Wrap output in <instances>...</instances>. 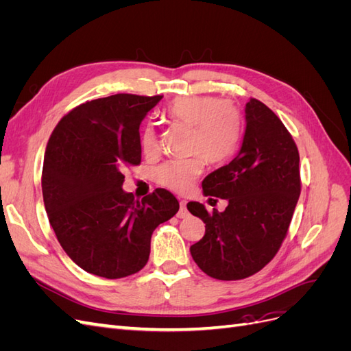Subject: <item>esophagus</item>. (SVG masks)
I'll return each instance as SVG.
<instances>
[{"instance_id":"34e87169","label":"esophagus","mask_w":351,"mask_h":351,"mask_svg":"<svg viewBox=\"0 0 351 351\" xmlns=\"http://www.w3.org/2000/svg\"><path fill=\"white\" fill-rule=\"evenodd\" d=\"M186 205H187L186 200H180V210H178V214H177L178 218H186L189 215V210H187Z\"/></svg>"}]
</instances>
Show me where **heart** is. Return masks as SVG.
<instances>
[{"label": "heart", "instance_id": "heart-1", "mask_svg": "<svg viewBox=\"0 0 351 351\" xmlns=\"http://www.w3.org/2000/svg\"><path fill=\"white\" fill-rule=\"evenodd\" d=\"M173 121L190 125V146L202 152L212 164H222L236 154L241 139V115L230 101L214 97L184 95L176 98L165 110ZM141 146L146 155L158 151V137L154 125H146L141 133ZM204 171L200 155L187 159H173L156 169L159 184L186 193Z\"/></svg>", "mask_w": 351, "mask_h": 351}]
</instances>
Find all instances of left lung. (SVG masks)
<instances>
[{
    "mask_svg": "<svg viewBox=\"0 0 351 351\" xmlns=\"http://www.w3.org/2000/svg\"><path fill=\"white\" fill-rule=\"evenodd\" d=\"M246 130L239 154L202 182L205 196L226 199L212 214L199 202L187 209L205 222V236L190 246L209 277L247 278L277 254L300 196V156L291 134L267 105L246 104Z\"/></svg>",
    "mask_w": 351,
    "mask_h": 351,
    "instance_id": "8db88e82",
    "label": "left lung"
}]
</instances>
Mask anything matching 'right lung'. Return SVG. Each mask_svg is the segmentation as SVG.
I'll use <instances>...</instances> for the list:
<instances>
[{
	"label": "right lung",
	"instance_id": "obj_1",
	"mask_svg": "<svg viewBox=\"0 0 351 351\" xmlns=\"http://www.w3.org/2000/svg\"><path fill=\"white\" fill-rule=\"evenodd\" d=\"M161 99L117 93L88 101L62 117L48 141L42 195L49 224L70 259L98 277L139 272L154 230L180 208L165 189L142 200L123 190V168L142 159L141 123Z\"/></svg>",
	"mask_w": 351,
	"mask_h": 351
}]
</instances>
